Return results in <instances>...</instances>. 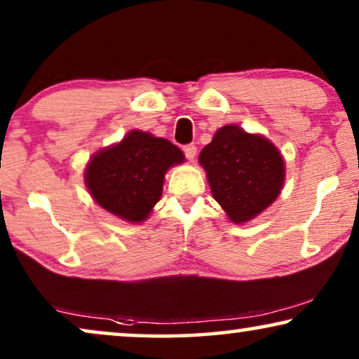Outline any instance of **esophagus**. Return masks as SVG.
<instances>
[{"mask_svg":"<svg viewBox=\"0 0 359 359\" xmlns=\"http://www.w3.org/2000/svg\"><path fill=\"white\" fill-rule=\"evenodd\" d=\"M183 151H184L186 158H188L189 161H193L196 158V154H198V149H196V145L191 144V145H184Z\"/></svg>","mask_w":359,"mask_h":359,"instance_id":"34e87169","label":"esophagus"}]
</instances>
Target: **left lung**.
Listing matches in <instances>:
<instances>
[{"label":"left lung","instance_id":"obj_1","mask_svg":"<svg viewBox=\"0 0 359 359\" xmlns=\"http://www.w3.org/2000/svg\"><path fill=\"white\" fill-rule=\"evenodd\" d=\"M210 193L233 224H247L266 210L286 180L281 151L262 134L237 124L220 127L199 154Z\"/></svg>","mask_w":359,"mask_h":359}]
</instances>
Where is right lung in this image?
Returning <instances> with one entry per match:
<instances>
[{
  "label": "right lung",
  "instance_id": "add662e5",
  "mask_svg": "<svg viewBox=\"0 0 359 359\" xmlns=\"http://www.w3.org/2000/svg\"><path fill=\"white\" fill-rule=\"evenodd\" d=\"M181 163L184 154L170 140L132 129L121 142L91 156L85 184L95 203L107 212L140 224L161 198L166 171Z\"/></svg>",
  "mask_w": 359,
  "mask_h": 359
}]
</instances>
